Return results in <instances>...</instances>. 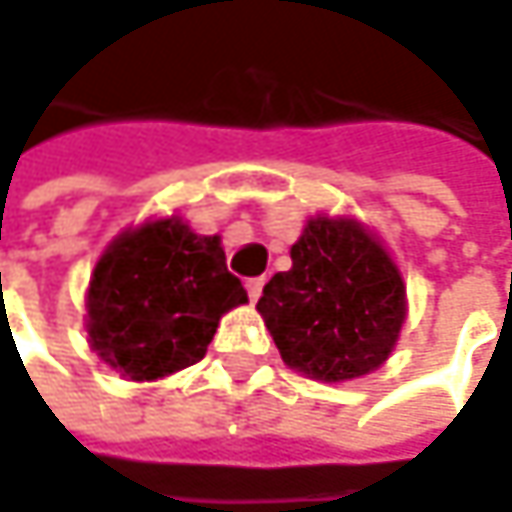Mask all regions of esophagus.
Returning <instances> with one entry per match:
<instances>
[{
    "label": "esophagus",
    "instance_id": "1",
    "mask_svg": "<svg viewBox=\"0 0 512 512\" xmlns=\"http://www.w3.org/2000/svg\"><path fill=\"white\" fill-rule=\"evenodd\" d=\"M263 284H266V278H249L246 281V293H249V299L257 302L260 299V293H263Z\"/></svg>",
    "mask_w": 512,
    "mask_h": 512
}]
</instances>
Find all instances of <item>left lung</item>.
<instances>
[{"mask_svg": "<svg viewBox=\"0 0 512 512\" xmlns=\"http://www.w3.org/2000/svg\"><path fill=\"white\" fill-rule=\"evenodd\" d=\"M257 302L281 360L322 384L363 378L387 363L407 319L401 269L363 222L316 213Z\"/></svg>", "mask_w": 512, "mask_h": 512, "instance_id": "8db88e82", "label": "left lung"}]
</instances>
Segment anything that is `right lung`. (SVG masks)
I'll use <instances>...</instances> for the list:
<instances>
[{
	"label": "right lung",
	"mask_w": 512,
	"mask_h": 512,
	"mask_svg": "<svg viewBox=\"0 0 512 512\" xmlns=\"http://www.w3.org/2000/svg\"><path fill=\"white\" fill-rule=\"evenodd\" d=\"M249 302L225 266L219 237L178 213L117 234L87 287V343L128 381H158L199 363L219 319Z\"/></svg>",
	"instance_id": "1"
}]
</instances>
